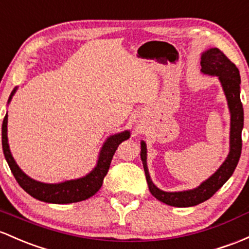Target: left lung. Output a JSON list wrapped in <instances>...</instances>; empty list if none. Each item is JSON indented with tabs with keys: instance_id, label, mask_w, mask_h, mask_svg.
Masks as SVG:
<instances>
[{
	"instance_id": "8db88e82",
	"label": "left lung",
	"mask_w": 249,
	"mask_h": 249,
	"mask_svg": "<svg viewBox=\"0 0 249 249\" xmlns=\"http://www.w3.org/2000/svg\"><path fill=\"white\" fill-rule=\"evenodd\" d=\"M200 65H202L203 73L217 76L220 78L222 88L226 93L229 110H231V152H229L228 157L224 160L223 164L221 165V167L209 179L200 184L198 188L181 192H165L158 189L153 184V181L151 180L148 170H147L146 143L141 141L140 156L141 160H142L149 191L160 202L166 203L172 207H194V205L199 204V203L213 197L216 194V191L220 190L223 186V184L231 178L237 162H239L240 156H241L243 108L241 100H240L241 79H240L239 69L218 49H210L203 53Z\"/></svg>"
}]
</instances>
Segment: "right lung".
Returning a JSON list of instances; mask_svg holds the SVG:
<instances>
[{
  "label": "right lung",
  "mask_w": 249,
  "mask_h": 249,
  "mask_svg": "<svg viewBox=\"0 0 249 249\" xmlns=\"http://www.w3.org/2000/svg\"><path fill=\"white\" fill-rule=\"evenodd\" d=\"M14 92L15 89L13 90L8 102L12 100V96L14 95ZM7 122L8 115L6 114L3 119V124H2V148H3L4 157H6L10 171L14 175L18 185L25 190L27 194L31 195L32 197H34V198L46 203H54V204L81 202V200L88 199L93 196L102 186L103 179L107 176V173H108L111 159H113L117 147H119L122 141L127 140L130 136L129 132L125 130V132L119 133V134H115L107 139L106 143H104L102 149H101L97 165L85 177L74 179V180L64 181V183L59 184H45L29 178L27 175H25L20 170V167L15 162L14 158L10 153L9 145H8Z\"/></svg>",
  "instance_id": "1"
}]
</instances>
